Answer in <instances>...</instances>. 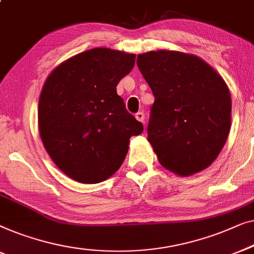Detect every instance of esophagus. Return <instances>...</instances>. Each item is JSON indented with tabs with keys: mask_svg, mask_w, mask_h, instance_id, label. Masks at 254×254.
<instances>
[{
	"mask_svg": "<svg viewBox=\"0 0 254 254\" xmlns=\"http://www.w3.org/2000/svg\"><path fill=\"white\" fill-rule=\"evenodd\" d=\"M134 116H135V119H137V121H139V122H142V123L145 122V115H144V113L139 112V113L135 114Z\"/></svg>",
	"mask_w": 254,
	"mask_h": 254,
	"instance_id": "1",
	"label": "esophagus"
}]
</instances>
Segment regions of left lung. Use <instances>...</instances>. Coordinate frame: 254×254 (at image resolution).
<instances>
[{
	"label": "left lung",
	"instance_id": "left-lung-1",
	"mask_svg": "<svg viewBox=\"0 0 254 254\" xmlns=\"http://www.w3.org/2000/svg\"><path fill=\"white\" fill-rule=\"evenodd\" d=\"M151 87L147 139L159 162L182 177L208 168L230 131L231 96L226 81L199 56L176 51L139 54Z\"/></svg>",
	"mask_w": 254,
	"mask_h": 254
}]
</instances>
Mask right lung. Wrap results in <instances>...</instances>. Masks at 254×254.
<instances>
[{
  "mask_svg": "<svg viewBox=\"0 0 254 254\" xmlns=\"http://www.w3.org/2000/svg\"><path fill=\"white\" fill-rule=\"evenodd\" d=\"M134 60L115 49H88L59 64L46 79L39 133L51 159L73 181L108 180L122 166L130 138L144 130L116 92Z\"/></svg>",
  "mask_w": 254,
  "mask_h": 254,
  "instance_id": "obj_1",
  "label": "right lung"
}]
</instances>
